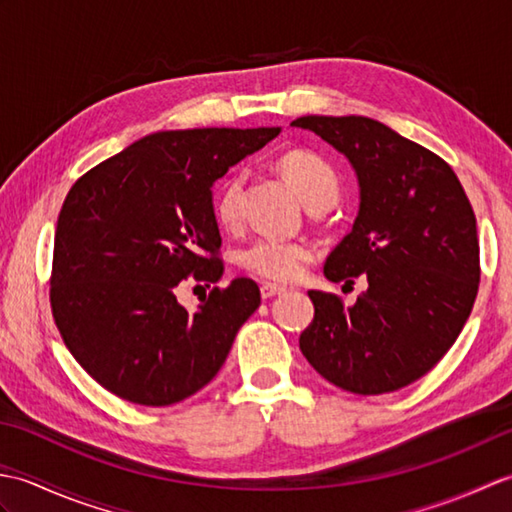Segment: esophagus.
I'll return each mask as SVG.
<instances>
[{"instance_id":"1","label":"esophagus","mask_w":512,"mask_h":512,"mask_svg":"<svg viewBox=\"0 0 512 512\" xmlns=\"http://www.w3.org/2000/svg\"><path fill=\"white\" fill-rule=\"evenodd\" d=\"M286 288L284 286H277V284H270V281H264L262 286H259V292H262V299H273L277 295H281Z\"/></svg>"}]
</instances>
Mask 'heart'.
<instances>
[{
  "mask_svg": "<svg viewBox=\"0 0 512 512\" xmlns=\"http://www.w3.org/2000/svg\"><path fill=\"white\" fill-rule=\"evenodd\" d=\"M277 169L292 184V189L297 191L301 202L310 211L330 209L339 198V173L328 160L314 154V151L288 149L277 158ZM242 200L244 176L233 173L220 184L213 202L215 220L220 222V226L235 228L239 224V220H242ZM312 257V246L308 242H301V239L259 237L239 253V264L259 279L288 284V281L301 277L303 268Z\"/></svg>",
  "mask_w": 512,
  "mask_h": 512,
  "instance_id": "obj_1",
  "label": "heart"
}]
</instances>
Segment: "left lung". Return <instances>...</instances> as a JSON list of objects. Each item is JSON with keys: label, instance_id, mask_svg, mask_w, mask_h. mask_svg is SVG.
Here are the masks:
<instances>
[{"label": "left lung", "instance_id": "left-lung-1", "mask_svg": "<svg viewBox=\"0 0 512 512\" xmlns=\"http://www.w3.org/2000/svg\"><path fill=\"white\" fill-rule=\"evenodd\" d=\"M350 160L361 204L323 273L334 284L365 275L352 308L310 290L314 319L299 336L308 363L332 385L376 396L411 385L449 352L480 286L473 206L433 151L365 116H301Z\"/></svg>", "mask_w": 512, "mask_h": 512}]
</instances>
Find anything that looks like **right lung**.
<instances>
[{
    "label": "right lung",
    "instance_id": "right-lung-1",
    "mask_svg": "<svg viewBox=\"0 0 512 512\" xmlns=\"http://www.w3.org/2000/svg\"><path fill=\"white\" fill-rule=\"evenodd\" d=\"M279 127L176 129L136 140L72 184L61 206L50 277L54 323L72 356L118 398L167 407L220 372L262 297L253 279L213 288L195 312L182 279L224 273L215 180Z\"/></svg>",
    "mask_w": 512,
    "mask_h": 512
}]
</instances>
